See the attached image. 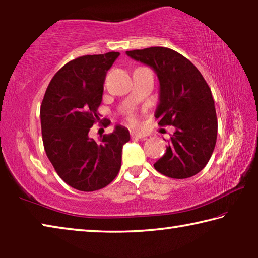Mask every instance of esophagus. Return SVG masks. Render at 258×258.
Segmentation results:
<instances>
[{"instance_id":"1","label":"esophagus","mask_w":258,"mask_h":258,"mask_svg":"<svg viewBox=\"0 0 258 258\" xmlns=\"http://www.w3.org/2000/svg\"><path fill=\"white\" fill-rule=\"evenodd\" d=\"M131 137L137 138V139H143V138H146V134L142 132H135V131H133V132L131 133Z\"/></svg>"}]
</instances>
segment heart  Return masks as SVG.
I'll return each instance as SVG.
<instances>
[{
    "mask_svg": "<svg viewBox=\"0 0 258 258\" xmlns=\"http://www.w3.org/2000/svg\"><path fill=\"white\" fill-rule=\"evenodd\" d=\"M130 120L132 121V123H135V121H137V119H135L134 116H131V117H130Z\"/></svg>",
    "mask_w": 258,
    "mask_h": 258,
    "instance_id": "obj_1",
    "label": "heart"
}]
</instances>
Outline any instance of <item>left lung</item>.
Returning a JSON list of instances; mask_svg holds the SVG:
<instances>
[{"instance_id":"left-lung-1","label":"left lung","mask_w":258,"mask_h":258,"mask_svg":"<svg viewBox=\"0 0 258 258\" xmlns=\"http://www.w3.org/2000/svg\"><path fill=\"white\" fill-rule=\"evenodd\" d=\"M130 58L149 66L159 81L158 125L175 132L166 152L154 164L172 178L196 175L207 165L217 138V118L212 91L202 74L185 56L167 47L126 51Z\"/></svg>"}]
</instances>
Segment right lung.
Segmentation results:
<instances>
[{"instance_id":"right-lung-1","label":"right lung","mask_w":258,"mask_h":258,"mask_svg":"<svg viewBox=\"0 0 258 258\" xmlns=\"http://www.w3.org/2000/svg\"><path fill=\"white\" fill-rule=\"evenodd\" d=\"M119 52L84 55L69 61L52 78L41 104L43 145L55 172L80 191L107 186L117 176L128 130L116 125L99 141L89 131L99 121L103 84Z\"/></svg>"}]
</instances>
